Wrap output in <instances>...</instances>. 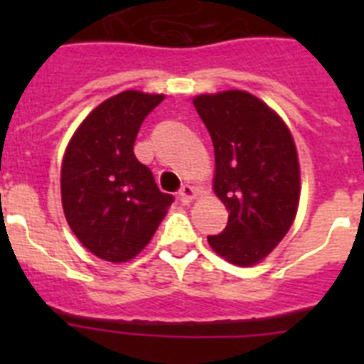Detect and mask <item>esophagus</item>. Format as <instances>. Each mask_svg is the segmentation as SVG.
I'll return each mask as SVG.
<instances>
[{"label":"esophagus","instance_id":"34e87169","mask_svg":"<svg viewBox=\"0 0 364 364\" xmlns=\"http://www.w3.org/2000/svg\"><path fill=\"white\" fill-rule=\"evenodd\" d=\"M178 197H180V200L184 202V204H189V202H193L195 198H197V189L189 184H184L182 186V189H180Z\"/></svg>","mask_w":364,"mask_h":364}]
</instances>
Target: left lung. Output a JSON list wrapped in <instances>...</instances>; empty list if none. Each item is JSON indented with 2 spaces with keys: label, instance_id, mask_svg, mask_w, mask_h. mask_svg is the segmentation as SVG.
I'll use <instances>...</instances> for the list:
<instances>
[{
  "label": "left lung",
  "instance_id": "8db88e82",
  "mask_svg": "<svg viewBox=\"0 0 364 364\" xmlns=\"http://www.w3.org/2000/svg\"><path fill=\"white\" fill-rule=\"evenodd\" d=\"M215 147L213 191L230 211L211 250L235 266L259 264L291 228L301 198L297 147L268 104L231 89L193 98Z\"/></svg>",
  "mask_w": 364,
  "mask_h": 364
}]
</instances>
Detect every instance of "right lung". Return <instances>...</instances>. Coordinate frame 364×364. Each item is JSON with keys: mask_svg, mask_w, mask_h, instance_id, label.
<instances>
[{"mask_svg": "<svg viewBox=\"0 0 364 364\" xmlns=\"http://www.w3.org/2000/svg\"><path fill=\"white\" fill-rule=\"evenodd\" d=\"M166 98L124 91L92 109L74 131L62 160L67 224L92 255L127 262L153 239L173 197L156 188L133 153L138 129Z\"/></svg>", "mask_w": 364, "mask_h": 364, "instance_id": "obj_1", "label": "right lung"}]
</instances>
